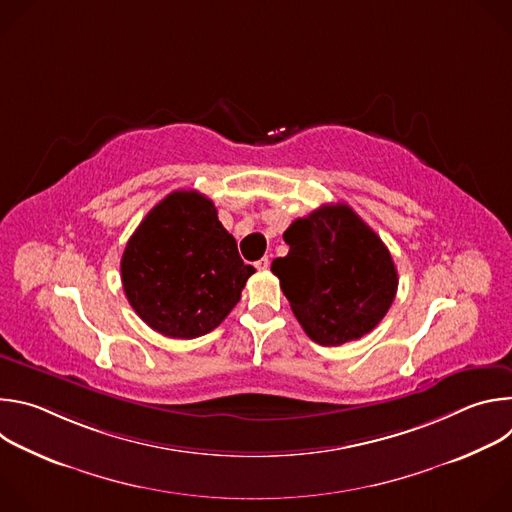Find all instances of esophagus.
<instances>
[{
  "instance_id": "1",
  "label": "esophagus",
  "mask_w": 512,
  "mask_h": 512,
  "mask_svg": "<svg viewBox=\"0 0 512 512\" xmlns=\"http://www.w3.org/2000/svg\"><path fill=\"white\" fill-rule=\"evenodd\" d=\"M269 263H271V259L265 255L263 259H259V261L255 263V267H257L259 271H265V269H269Z\"/></svg>"
}]
</instances>
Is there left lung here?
<instances>
[{
  "label": "left lung",
  "mask_w": 512,
  "mask_h": 512,
  "mask_svg": "<svg viewBox=\"0 0 512 512\" xmlns=\"http://www.w3.org/2000/svg\"><path fill=\"white\" fill-rule=\"evenodd\" d=\"M285 257L271 263L291 312L322 346L369 334L397 294V269L379 235L344 202L296 218Z\"/></svg>",
  "instance_id": "8db88e82"
}]
</instances>
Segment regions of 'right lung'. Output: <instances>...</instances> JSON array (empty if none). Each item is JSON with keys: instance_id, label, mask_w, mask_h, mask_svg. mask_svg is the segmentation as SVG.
I'll use <instances>...</instances> for the list:
<instances>
[{"instance_id": "obj_1", "label": "right lung", "mask_w": 512, "mask_h": 512, "mask_svg": "<svg viewBox=\"0 0 512 512\" xmlns=\"http://www.w3.org/2000/svg\"><path fill=\"white\" fill-rule=\"evenodd\" d=\"M253 273L212 200L196 190H176L158 202L121 257V281L135 314L152 330L184 340L221 324Z\"/></svg>"}]
</instances>
